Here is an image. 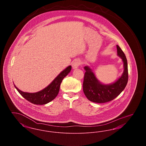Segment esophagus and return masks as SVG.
<instances>
[{"label":"esophagus","mask_w":146,"mask_h":146,"mask_svg":"<svg viewBox=\"0 0 146 146\" xmlns=\"http://www.w3.org/2000/svg\"><path fill=\"white\" fill-rule=\"evenodd\" d=\"M81 64V61L79 60H76L72 64V67L73 69L78 68Z\"/></svg>","instance_id":"34e87169"}]
</instances>
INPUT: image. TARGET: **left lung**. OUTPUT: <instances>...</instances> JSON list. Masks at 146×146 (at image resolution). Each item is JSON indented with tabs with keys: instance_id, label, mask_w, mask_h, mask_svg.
Instances as JSON below:
<instances>
[{
	"instance_id": "8db88e82",
	"label": "left lung",
	"mask_w": 146,
	"mask_h": 146,
	"mask_svg": "<svg viewBox=\"0 0 146 146\" xmlns=\"http://www.w3.org/2000/svg\"><path fill=\"white\" fill-rule=\"evenodd\" d=\"M118 55L124 62V70L123 75L114 83L104 85L100 83L92 70L85 66L83 88L85 95L91 102L102 104L111 101L124 90L128 82V68L127 59L121 48L117 45Z\"/></svg>"
}]
</instances>
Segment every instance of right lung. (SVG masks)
<instances>
[{
    "label": "right lung",
    "mask_w": 146,
    "mask_h": 146,
    "mask_svg": "<svg viewBox=\"0 0 146 146\" xmlns=\"http://www.w3.org/2000/svg\"><path fill=\"white\" fill-rule=\"evenodd\" d=\"M72 69V66H70L60 73L53 82L46 88L40 91L35 93L25 92L20 90L15 85V88L22 96L24 97L29 102L35 104H45L49 103L55 98L60 90V85L63 78L67 76Z\"/></svg>",
    "instance_id": "right-lung-1"
}]
</instances>
